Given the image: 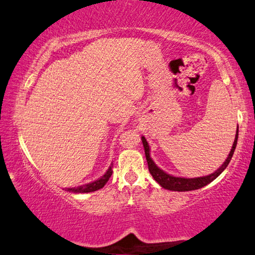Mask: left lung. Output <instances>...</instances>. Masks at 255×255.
<instances>
[{"label": "left lung", "mask_w": 255, "mask_h": 255, "mask_svg": "<svg viewBox=\"0 0 255 255\" xmlns=\"http://www.w3.org/2000/svg\"><path fill=\"white\" fill-rule=\"evenodd\" d=\"M238 136H239V127L238 130H236V135H235V140L233 146L230 151L229 157L226 158L224 163L217 169L215 172L211 173L208 176H204V177H198V178H182V177H175L169 175V173L164 172L161 170L157 164L154 163V161L150 157V148L148 142H146L145 137L142 136V143H143L144 146V152H145V158H146V162H148V167H149V171L151 173V176L154 178V180L158 182V184L162 187L164 189L168 190H173V191H189V190H196L202 188V187L208 185L209 182H212L213 180H215L216 178L221 175V173L225 170L226 167L229 166V163L231 161L232 157H233V153L236 148V144H238Z\"/></svg>", "instance_id": "8db88e82"}]
</instances>
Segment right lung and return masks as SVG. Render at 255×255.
I'll return each instance as SVG.
<instances>
[{"instance_id":"obj_1","label":"right lung","mask_w":255,"mask_h":255,"mask_svg":"<svg viewBox=\"0 0 255 255\" xmlns=\"http://www.w3.org/2000/svg\"><path fill=\"white\" fill-rule=\"evenodd\" d=\"M112 168H113V164H111L110 168L107 169V171L105 172V175H103L100 179L89 182V184H86V185L74 187V188H65V190L71 191V193H75V194H80V193L84 194V193H92V191H96L98 189H101L105 186L106 182L109 181L110 177L112 176V172H113Z\"/></svg>"}]
</instances>
